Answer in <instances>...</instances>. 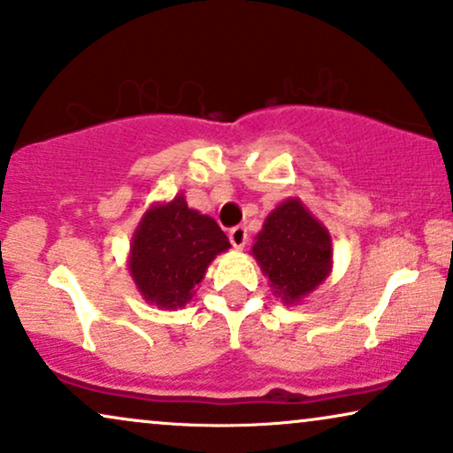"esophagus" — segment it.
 Masks as SVG:
<instances>
[{
    "label": "esophagus",
    "instance_id": "esophagus-1",
    "mask_svg": "<svg viewBox=\"0 0 453 453\" xmlns=\"http://www.w3.org/2000/svg\"><path fill=\"white\" fill-rule=\"evenodd\" d=\"M228 242L235 250H243L245 243H248V228L245 226H233L228 231Z\"/></svg>",
    "mask_w": 453,
    "mask_h": 453
}]
</instances>
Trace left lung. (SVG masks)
Returning a JSON list of instances; mask_svg holds the SVG:
<instances>
[{
  "mask_svg": "<svg viewBox=\"0 0 453 453\" xmlns=\"http://www.w3.org/2000/svg\"><path fill=\"white\" fill-rule=\"evenodd\" d=\"M252 254L286 303H298L311 294L332 266L327 231L298 199H288L271 211Z\"/></svg>",
  "mask_w": 453,
  "mask_h": 453,
  "instance_id": "1",
  "label": "left lung"
}]
</instances>
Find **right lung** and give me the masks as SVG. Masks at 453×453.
<instances>
[{"mask_svg":"<svg viewBox=\"0 0 453 453\" xmlns=\"http://www.w3.org/2000/svg\"><path fill=\"white\" fill-rule=\"evenodd\" d=\"M231 248L214 218L188 210L178 195L150 208L132 242L130 273L149 303L184 306L216 254Z\"/></svg>","mask_w":453,"mask_h":453,"instance_id":"add662e5","label":"right lung"}]
</instances>
